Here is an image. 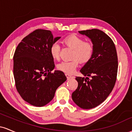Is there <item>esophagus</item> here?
I'll return each mask as SVG.
<instances>
[{"label":"esophagus","instance_id":"obj_1","mask_svg":"<svg viewBox=\"0 0 132 132\" xmlns=\"http://www.w3.org/2000/svg\"><path fill=\"white\" fill-rule=\"evenodd\" d=\"M66 75V78H67L68 79H71V78H75V76H72L69 75V74H66V75Z\"/></svg>","mask_w":132,"mask_h":132}]
</instances>
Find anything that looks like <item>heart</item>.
<instances>
[{"label":"heart","instance_id":"1","mask_svg":"<svg viewBox=\"0 0 132 132\" xmlns=\"http://www.w3.org/2000/svg\"><path fill=\"white\" fill-rule=\"evenodd\" d=\"M64 46L72 50L70 61H63L57 65L58 70L67 74H72L78 68L79 62L86 63L92 58L94 54V45L91 42H86L82 38L71 35L68 36L63 40ZM61 46L58 43L55 42L51 45L50 49L51 57L54 60L60 57Z\"/></svg>","mask_w":132,"mask_h":132}]
</instances>
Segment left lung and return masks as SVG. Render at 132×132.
Returning <instances> with one entry per match:
<instances>
[{
    "label": "left lung",
    "mask_w": 132,
    "mask_h": 132,
    "mask_svg": "<svg viewBox=\"0 0 132 132\" xmlns=\"http://www.w3.org/2000/svg\"><path fill=\"white\" fill-rule=\"evenodd\" d=\"M90 39L94 45L92 58L82 68L85 76L76 77L78 86L72 94V99L84 109L94 108L107 99L117 79L118 57L115 44L104 31L98 29L79 31Z\"/></svg>",
    "instance_id": "8db88e82"
}]
</instances>
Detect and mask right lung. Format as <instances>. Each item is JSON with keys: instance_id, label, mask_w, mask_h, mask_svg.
I'll return each mask as SVG.
<instances>
[{"instance_id": "1", "label": "right lung", "mask_w": 132, "mask_h": 132, "mask_svg": "<svg viewBox=\"0 0 132 132\" xmlns=\"http://www.w3.org/2000/svg\"><path fill=\"white\" fill-rule=\"evenodd\" d=\"M61 37L54 38L51 31L37 29L25 37L13 55V76L16 89L24 101L42 107L53 99L56 90L65 81L61 71L52 72L54 59L50 49Z\"/></svg>"}]
</instances>
